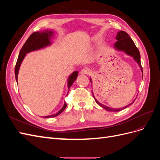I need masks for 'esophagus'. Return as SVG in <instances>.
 Returning a JSON list of instances; mask_svg holds the SVG:
<instances>
[{
    "instance_id": "obj_1",
    "label": "esophagus",
    "mask_w": 160,
    "mask_h": 160,
    "mask_svg": "<svg viewBox=\"0 0 160 160\" xmlns=\"http://www.w3.org/2000/svg\"><path fill=\"white\" fill-rule=\"evenodd\" d=\"M90 72V71H89V69H82L81 71V72H80V73L81 74V75H87V74H89Z\"/></svg>"
}]
</instances>
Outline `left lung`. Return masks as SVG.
I'll return each instance as SVG.
<instances>
[{
  "mask_svg": "<svg viewBox=\"0 0 160 160\" xmlns=\"http://www.w3.org/2000/svg\"><path fill=\"white\" fill-rule=\"evenodd\" d=\"M116 40H118V41L115 43L114 45V48L118 51H123L125 54L129 55L131 57H132L133 58V59L138 62V64L139 65V67H140V69H141L142 72H143V69H142V67L141 65V60H140V53L139 51L138 50V48L135 46L134 42L133 41V40L132 38H130L129 35L128 34L123 31H120L118 32L117 35L115 37ZM90 81L91 83H92L91 79L90 78ZM92 94H93V98L96 101V103H98L99 105H100L101 108H103V109H105V110H107L108 111H119L122 110L125 108H128L129 105H132V103H133V102L135 101H133V102L131 103L130 104H129L128 105L125 106V107H123L122 108H119V109H114L112 108H109L106 106L105 105H103L102 103H99V101H98L96 100V99L95 98V97L93 95V91H92Z\"/></svg>",
  "mask_w": 160,
  "mask_h": 160,
  "instance_id": "8db88e82",
  "label": "left lung"
}]
</instances>
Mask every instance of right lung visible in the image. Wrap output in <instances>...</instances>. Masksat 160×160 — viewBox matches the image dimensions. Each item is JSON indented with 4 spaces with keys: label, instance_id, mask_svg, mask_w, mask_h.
<instances>
[{
    "label": "right lung",
    "instance_id": "right-lung-1",
    "mask_svg": "<svg viewBox=\"0 0 160 160\" xmlns=\"http://www.w3.org/2000/svg\"><path fill=\"white\" fill-rule=\"evenodd\" d=\"M53 31H49V30H45L43 31H38L33 32L31 36L28 37L27 41L25 42V44L22 46V49L19 52L18 59L16 63L15 69H14V74H15V79L17 82L18 79V71L20 69L21 65L24 59V58L25 57L27 53L30 52L31 51H37L43 48H45L48 46H50L52 44L51 39L53 37ZM77 75H78V71H74L73 72L69 75L68 80H67V87L68 89H69L72 86V83H74V81L76 80ZM67 107L66 103H64L63 107H62L57 113L51 115H47L45 116V118H54L61 113L62 111Z\"/></svg>",
    "mask_w": 160,
    "mask_h": 160
}]
</instances>
